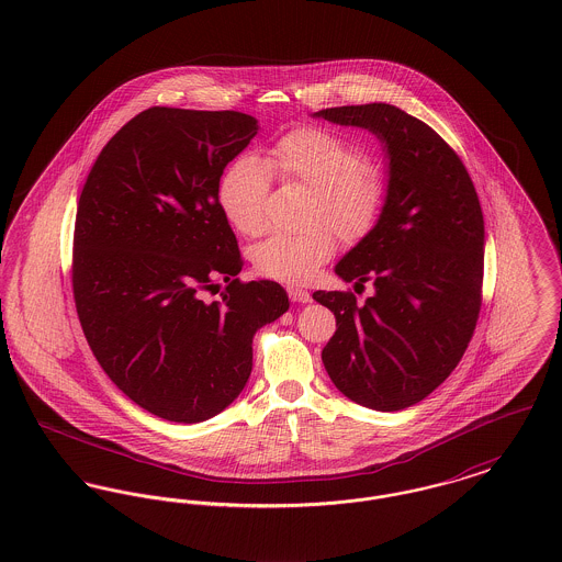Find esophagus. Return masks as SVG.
<instances>
[{"label": "esophagus", "mask_w": 562, "mask_h": 562, "mask_svg": "<svg viewBox=\"0 0 562 562\" xmlns=\"http://www.w3.org/2000/svg\"><path fill=\"white\" fill-rule=\"evenodd\" d=\"M289 297H291V302L295 303L312 302V295H310L307 291H303V289H295V286H291V289H289Z\"/></svg>", "instance_id": "obj_1"}]
</instances>
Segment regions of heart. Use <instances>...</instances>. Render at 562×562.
Masks as SVG:
<instances>
[{
  "label": "heart",
  "instance_id": "heart-1",
  "mask_svg": "<svg viewBox=\"0 0 562 562\" xmlns=\"http://www.w3.org/2000/svg\"><path fill=\"white\" fill-rule=\"evenodd\" d=\"M269 175L314 192L310 222H325L345 241L363 239L387 201V179L370 165L361 145L331 130H293L265 151L262 162L241 156L220 179V205L244 235L255 237L267 226ZM334 252V235L325 226H312L303 233L267 237L255 246L252 262L271 280L302 284L312 280Z\"/></svg>",
  "mask_w": 562,
  "mask_h": 562
}]
</instances>
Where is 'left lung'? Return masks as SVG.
Returning <instances> with one entry per match:
<instances>
[{
	"mask_svg": "<svg viewBox=\"0 0 562 562\" xmlns=\"http://www.w3.org/2000/svg\"><path fill=\"white\" fill-rule=\"evenodd\" d=\"M372 132L387 156V201L374 228L336 265L352 293L316 291L336 316L323 363L348 400L402 411L428 397L473 338L483 284V214L458 154L422 120L372 102L314 113Z\"/></svg>",
	"mask_w": 562,
	"mask_h": 562,
	"instance_id": "obj_1",
	"label": "left lung"
}]
</instances>
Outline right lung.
Returning <instances> with one entry per match:
<instances>
[{
	"label": "right lung",
	"instance_id": "right-lung-1",
	"mask_svg": "<svg viewBox=\"0 0 562 562\" xmlns=\"http://www.w3.org/2000/svg\"><path fill=\"white\" fill-rule=\"evenodd\" d=\"M237 111L151 106L100 151L79 199L72 291L89 348L134 404L175 424L222 413L252 372V338L289 310L271 280L239 282L217 199L257 136ZM227 282L222 301L204 293Z\"/></svg>",
	"mask_w": 562,
	"mask_h": 562
}]
</instances>
